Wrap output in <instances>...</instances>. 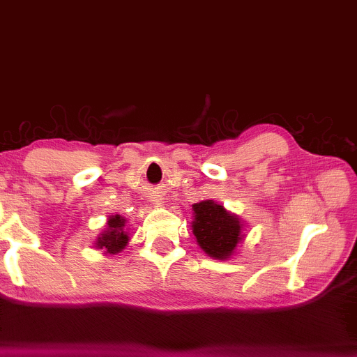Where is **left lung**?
Masks as SVG:
<instances>
[{
	"label": "left lung",
	"mask_w": 357,
	"mask_h": 357,
	"mask_svg": "<svg viewBox=\"0 0 357 357\" xmlns=\"http://www.w3.org/2000/svg\"><path fill=\"white\" fill-rule=\"evenodd\" d=\"M195 220L191 222L193 235L204 252L215 259H227L241 241V222L230 215L214 201L193 204Z\"/></svg>",
	"instance_id": "obj_1"
}]
</instances>
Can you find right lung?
<instances>
[{
	"label": "right lung",
	"mask_w": 357,
	"mask_h": 357,
	"mask_svg": "<svg viewBox=\"0 0 357 357\" xmlns=\"http://www.w3.org/2000/svg\"><path fill=\"white\" fill-rule=\"evenodd\" d=\"M126 225V219L121 215H112L107 220V230L101 236H98L96 248L100 250H106L109 255H116V252L122 251L128 243V234L123 230Z\"/></svg>",
	"instance_id": "right-lung-1"
}]
</instances>
